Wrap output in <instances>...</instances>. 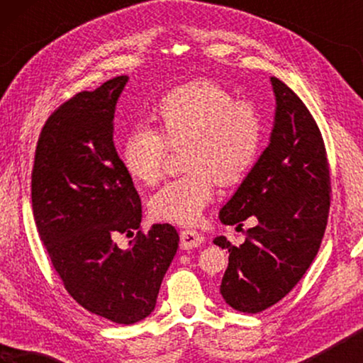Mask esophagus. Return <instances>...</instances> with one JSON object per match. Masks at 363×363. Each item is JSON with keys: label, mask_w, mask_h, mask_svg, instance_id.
Listing matches in <instances>:
<instances>
[{"label": "esophagus", "mask_w": 363, "mask_h": 363, "mask_svg": "<svg viewBox=\"0 0 363 363\" xmlns=\"http://www.w3.org/2000/svg\"><path fill=\"white\" fill-rule=\"evenodd\" d=\"M205 241V236L195 230H183L180 235V246L183 250H193Z\"/></svg>", "instance_id": "34e87169"}]
</instances>
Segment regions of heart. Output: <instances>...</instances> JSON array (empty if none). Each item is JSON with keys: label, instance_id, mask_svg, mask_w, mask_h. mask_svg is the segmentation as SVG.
<instances>
[{"label": "heart", "instance_id": "obj_1", "mask_svg": "<svg viewBox=\"0 0 363 363\" xmlns=\"http://www.w3.org/2000/svg\"><path fill=\"white\" fill-rule=\"evenodd\" d=\"M155 132L137 128L122 145V162L133 180L155 185L165 170L168 147L182 148L185 173L152 198L158 220L193 225L213 200L216 182L233 185L246 177L261 152L264 122L251 101H235L210 79L183 84L165 94L150 112Z\"/></svg>", "mask_w": 363, "mask_h": 363}]
</instances>
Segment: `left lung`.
<instances>
[{
	"label": "left lung",
	"mask_w": 363,
	"mask_h": 363,
	"mask_svg": "<svg viewBox=\"0 0 363 363\" xmlns=\"http://www.w3.org/2000/svg\"><path fill=\"white\" fill-rule=\"evenodd\" d=\"M276 121L269 145L220 211L225 225L250 228L241 246L225 236L228 250L220 292L233 309L247 314L274 306L289 294L314 261L330 210V173L324 138L309 108L277 77Z\"/></svg>",
	"instance_id": "left-lung-1"
}]
</instances>
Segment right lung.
Instances as JSON below:
<instances>
[{"instance_id":"add662e5","label":"right lung","mask_w":363,"mask_h":363,"mask_svg":"<svg viewBox=\"0 0 363 363\" xmlns=\"http://www.w3.org/2000/svg\"><path fill=\"white\" fill-rule=\"evenodd\" d=\"M128 81L113 77L61 104L39 133L31 173L33 215L64 287L84 309L135 324L155 309L178 231H142L140 196L113 145V113ZM138 235L127 250L117 234Z\"/></svg>"}]
</instances>
